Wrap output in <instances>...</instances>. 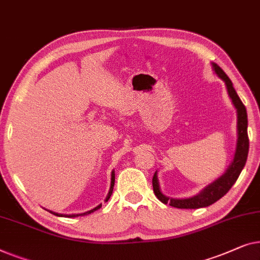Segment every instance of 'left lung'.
Here are the masks:
<instances>
[{"label": "left lung", "mask_w": 260, "mask_h": 260, "mask_svg": "<svg viewBox=\"0 0 260 260\" xmlns=\"http://www.w3.org/2000/svg\"><path fill=\"white\" fill-rule=\"evenodd\" d=\"M211 64L214 74H217L218 78H220L225 82L229 96L231 99L235 108L237 109V145L235 156H233L232 162L230 164V166L225 171L224 174L220 175L217 180L208 184L206 187H204L198 194L188 197V198H170V197L164 194L161 189H160L158 171H156L154 177H153V191H154V194L161 203L168 204L177 208L207 207L215 202H218L219 199L222 198L230 191V188L237 181L247 160L248 135L246 108H245L243 102L239 99L236 89L233 88V83L229 79V76L225 74V72L214 62H212Z\"/></svg>", "instance_id": "8db88e82"}]
</instances>
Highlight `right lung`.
<instances>
[{
	"mask_svg": "<svg viewBox=\"0 0 260 260\" xmlns=\"http://www.w3.org/2000/svg\"><path fill=\"white\" fill-rule=\"evenodd\" d=\"M111 187H109V192H108V194H107V197H106V200L105 202H108V199L111 198V196H112V193H113V187H114V182H115V172L114 171H112V174H111ZM102 206V205L100 204V205H98L96 207H94V208H92V210H89V211H87V212H83V213H76V214H63V213H56V212H53V211H49V210H47V211H49L50 213H53L54 215H57V217H68V218H75V217H81V215H87V214H90V213H93L94 211H96V210H99V208H100Z\"/></svg>",
	"mask_w": 260,
	"mask_h": 260,
	"instance_id": "right-lung-1",
	"label": "right lung"
}]
</instances>
